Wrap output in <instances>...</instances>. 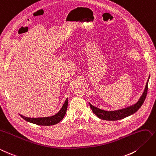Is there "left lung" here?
Listing matches in <instances>:
<instances>
[{"instance_id": "1", "label": "left lung", "mask_w": 156, "mask_h": 156, "mask_svg": "<svg viewBox=\"0 0 156 156\" xmlns=\"http://www.w3.org/2000/svg\"><path fill=\"white\" fill-rule=\"evenodd\" d=\"M150 76L148 79V81L146 82L144 92H143V93L141 95L140 98L138 99V100L134 104L123 109H117V110L106 111L104 110V109H101L100 108H96L93 105H92L90 103H89L92 112H93V113L98 117V118L106 121L120 120L134 114V113L136 112L142 106V105L144 103L146 99L147 91H148V84L150 79Z\"/></svg>"}]
</instances>
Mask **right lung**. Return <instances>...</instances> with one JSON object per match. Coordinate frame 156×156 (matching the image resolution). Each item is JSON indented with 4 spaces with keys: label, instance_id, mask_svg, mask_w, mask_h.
<instances>
[{
    "label": "right lung",
    "instance_id": "obj_1",
    "mask_svg": "<svg viewBox=\"0 0 156 156\" xmlns=\"http://www.w3.org/2000/svg\"><path fill=\"white\" fill-rule=\"evenodd\" d=\"M68 108V98H66V101L63 104L62 107L59 110V112L56 113L55 115L50 117H36V118H31V117H27L22 115L20 114V115L22 117L23 119L27 121L29 123L33 124H36L38 125H43V126H50L53 125H56L60 122L62 119L64 118Z\"/></svg>",
    "mask_w": 156,
    "mask_h": 156
}]
</instances>
